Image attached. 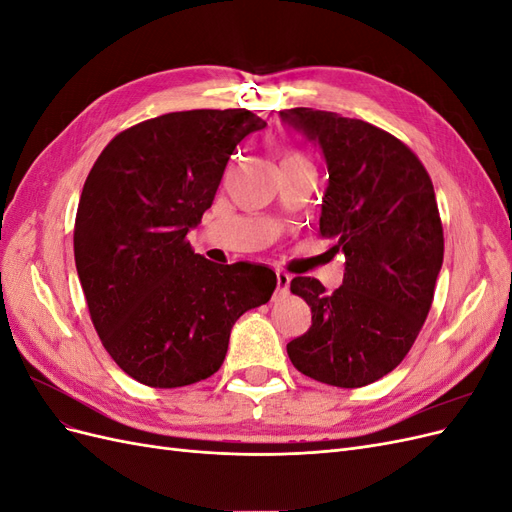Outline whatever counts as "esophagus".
<instances>
[{
  "label": "esophagus",
  "instance_id": "34e87169",
  "mask_svg": "<svg viewBox=\"0 0 512 512\" xmlns=\"http://www.w3.org/2000/svg\"><path fill=\"white\" fill-rule=\"evenodd\" d=\"M275 282H277V292H275V299H284L288 290H290V275L284 271H277L275 273Z\"/></svg>",
  "mask_w": 512,
  "mask_h": 512
}]
</instances>
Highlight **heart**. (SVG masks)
Instances as JSON below:
<instances>
[{
	"mask_svg": "<svg viewBox=\"0 0 512 512\" xmlns=\"http://www.w3.org/2000/svg\"><path fill=\"white\" fill-rule=\"evenodd\" d=\"M284 160H303V158L299 156V153H288V156H286Z\"/></svg>",
	"mask_w": 512,
	"mask_h": 512,
	"instance_id": "obj_1",
	"label": "heart"
}]
</instances>
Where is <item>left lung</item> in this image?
Segmentation results:
<instances>
[{
	"mask_svg": "<svg viewBox=\"0 0 512 512\" xmlns=\"http://www.w3.org/2000/svg\"><path fill=\"white\" fill-rule=\"evenodd\" d=\"M280 119L322 153L320 235L346 258L335 292L314 277L290 282L312 307V327L286 350L301 374L356 389L404 361L429 314L444 258L436 192L414 153L367 121L314 108Z\"/></svg>",
	"mask_w": 512,
	"mask_h": 512,
	"instance_id": "8db88e82",
	"label": "left lung"
}]
</instances>
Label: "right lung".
Returning a JSON list of instances; mask_svg holds the SVG:
<instances>
[{
	"label": "right lung",
	"mask_w": 512,
	"mask_h": 512,
	"mask_svg": "<svg viewBox=\"0 0 512 512\" xmlns=\"http://www.w3.org/2000/svg\"><path fill=\"white\" fill-rule=\"evenodd\" d=\"M265 126L245 108L168 113L117 134L91 168L76 271L106 352L141 384L177 389L213 376L232 324L271 299L269 267L215 265L185 241L232 151Z\"/></svg>",
	"instance_id": "right-lung-1"
}]
</instances>
